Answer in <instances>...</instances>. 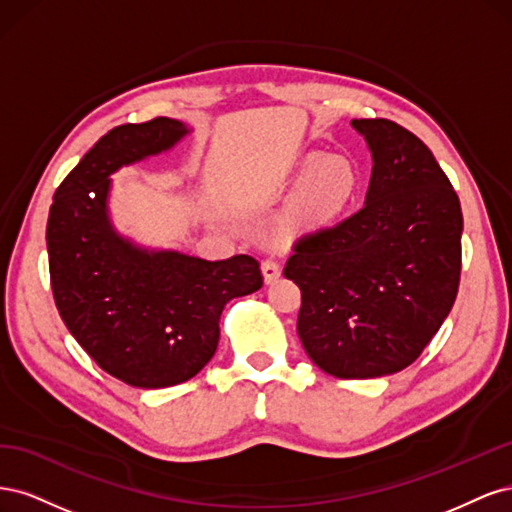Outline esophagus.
<instances>
[{"label":"esophagus","mask_w":512,"mask_h":512,"mask_svg":"<svg viewBox=\"0 0 512 512\" xmlns=\"http://www.w3.org/2000/svg\"><path fill=\"white\" fill-rule=\"evenodd\" d=\"M260 271H262V277H265V284H273L277 277L282 275V269H280V265H277L275 260H265V262H262Z\"/></svg>","instance_id":"esophagus-1"}]
</instances>
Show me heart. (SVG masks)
<instances>
[{
  "mask_svg": "<svg viewBox=\"0 0 512 512\" xmlns=\"http://www.w3.org/2000/svg\"><path fill=\"white\" fill-rule=\"evenodd\" d=\"M288 183L294 190L277 218V237L301 241L329 228L354 194L356 175L348 158L309 151L292 162Z\"/></svg>",
  "mask_w": 512,
  "mask_h": 512,
  "instance_id": "heart-1",
  "label": "heart"
}]
</instances>
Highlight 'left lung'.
<instances>
[{"mask_svg":"<svg viewBox=\"0 0 512 512\" xmlns=\"http://www.w3.org/2000/svg\"><path fill=\"white\" fill-rule=\"evenodd\" d=\"M371 153L365 205L294 245L297 333L324 374L369 380L418 359L455 303L463 215L427 145L389 119H352Z\"/></svg>","mask_w":512,"mask_h":512,"instance_id":"8db88e82","label":"left lung"}]
</instances>
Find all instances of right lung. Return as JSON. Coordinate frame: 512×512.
<instances>
[{"mask_svg":"<svg viewBox=\"0 0 512 512\" xmlns=\"http://www.w3.org/2000/svg\"><path fill=\"white\" fill-rule=\"evenodd\" d=\"M188 134V123L170 117L104 134L57 188L46 224L61 320L106 374L136 389L194 378L218 350L224 307L262 288L252 256L205 260L143 245L113 222L111 177Z\"/></svg>","mask_w":512,"mask_h":512,"instance_id":"obj_1","label":"right lung"}]
</instances>
